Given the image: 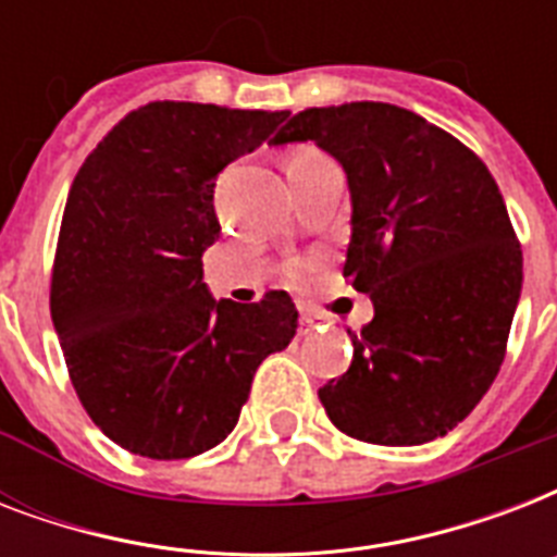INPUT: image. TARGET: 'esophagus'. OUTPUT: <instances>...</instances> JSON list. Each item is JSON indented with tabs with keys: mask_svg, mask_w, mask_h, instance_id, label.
Here are the masks:
<instances>
[{
	"mask_svg": "<svg viewBox=\"0 0 557 557\" xmlns=\"http://www.w3.org/2000/svg\"><path fill=\"white\" fill-rule=\"evenodd\" d=\"M314 330V318H312V314H300V330H297V332H300V335H309V332H312Z\"/></svg>",
	"mask_w": 557,
	"mask_h": 557,
	"instance_id": "1",
	"label": "esophagus"
}]
</instances>
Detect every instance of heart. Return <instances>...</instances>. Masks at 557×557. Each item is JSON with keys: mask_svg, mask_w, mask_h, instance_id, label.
<instances>
[{"mask_svg": "<svg viewBox=\"0 0 557 557\" xmlns=\"http://www.w3.org/2000/svg\"><path fill=\"white\" fill-rule=\"evenodd\" d=\"M314 159H323V156H321V152H314V150H297V152H292V159H288L286 170L295 168V164H306V161H314Z\"/></svg>", "mask_w": 557, "mask_h": 557, "instance_id": "b5f03b06", "label": "heart"}]
</instances>
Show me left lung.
<instances>
[{
    "instance_id": "8db88e82",
    "label": "left lung",
    "mask_w": 557,
    "mask_h": 557,
    "mask_svg": "<svg viewBox=\"0 0 557 557\" xmlns=\"http://www.w3.org/2000/svg\"><path fill=\"white\" fill-rule=\"evenodd\" d=\"M271 144H314L344 168V277L375 306L349 332V370L318 389L326 416L372 445L445 436L492 387L523 286L497 182L466 144L393 103L306 109Z\"/></svg>"
}]
</instances>
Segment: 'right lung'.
I'll return each instance as SVG.
<instances>
[{
	"label": "right lung",
	"instance_id": "1",
	"mask_svg": "<svg viewBox=\"0 0 557 557\" xmlns=\"http://www.w3.org/2000/svg\"><path fill=\"white\" fill-rule=\"evenodd\" d=\"M286 112L159 100L91 150L65 201L51 321L86 413L138 457L190 459L239 422L262 358L297 330L292 297L216 300L213 182Z\"/></svg>",
	"mask_w": 557,
	"mask_h": 557
}]
</instances>
